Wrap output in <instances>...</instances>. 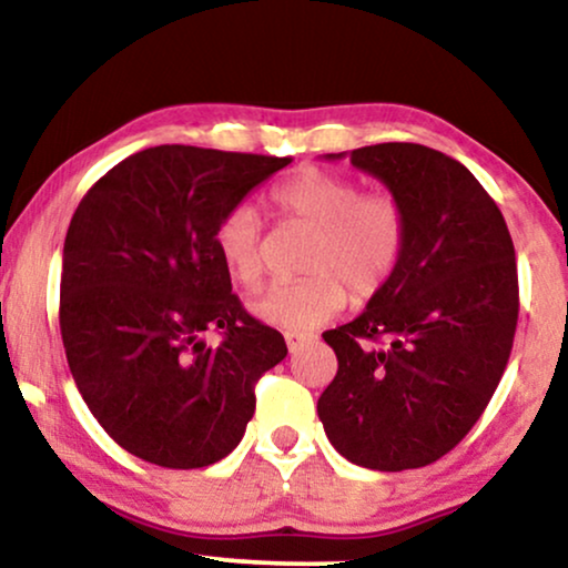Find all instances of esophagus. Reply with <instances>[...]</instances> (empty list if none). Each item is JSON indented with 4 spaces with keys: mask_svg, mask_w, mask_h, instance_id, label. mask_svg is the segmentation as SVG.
<instances>
[{
    "mask_svg": "<svg viewBox=\"0 0 568 568\" xmlns=\"http://www.w3.org/2000/svg\"><path fill=\"white\" fill-rule=\"evenodd\" d=\"M284 341H286V346H290V352H297L302 344L313 341V336H310V333H300V331H286Z\"/></svg>",
    "mask_w": 568,
    "mask_h": 568,
    "instance_id": "1",
    "label": "esophagus"
}]
</instances>
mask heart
<instances>
[{"label": "heart", "instance_id": "obj_1", "mask_svg": "<svg viewBox=\"0 0 568 568\" xmlns=\"http://www.w3.org/2000/svg\"><path fill=\"white\" fill-rule=\"evenodd\" d=\"M271 201L284 216L313 230L305 255V268L313 274L271 284L253 297L251 310L261 321L292 331L315 328L344 310L346 290L356 300H369L398 268L408 220L393 193H362L352 178L310 165L276 183ZM214 243L237 284L261 282V220L253 206H232L216 224Z\"/></svg>", "mask_w": 568, "mask_h": 568}]
</instances>
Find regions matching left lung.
<instances>
[{
    "label": "left lung",
    "mask_w": 568,
    "mask_h": 568,
    "mask_svg": "<svg viewBox=\"0 0 568 568\" xmlns=\"http://www.w3.org/2000/svg\"><path fill=\"white\" fill-rule=\"evenodd\" d=\"M348 160L400 201L408 237L367 310L323 333L338 372L317 416L362 468H424L473 429L507 369L519 315L515 245L496 201L447 154L387 142Z\"/></svg>",
    "instance_id": "obj_1"
}]
</instances>
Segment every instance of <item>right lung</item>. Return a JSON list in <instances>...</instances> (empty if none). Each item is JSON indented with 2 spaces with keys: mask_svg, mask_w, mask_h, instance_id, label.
<instances>
[{
  "mask_svg": "<svg viewBox=\"0 0 568 568\" xmlns=\"http://www.w3.org/2000/svg\"><path fill=\"white\" fill-rule=\"evenodd\" d=\"M290 158L160 144L108 170L64 240L59 325L98 424L162 468H206L243 439L284 336L245 313L216 224ZM220 327L209 347L203 331Z\"/></svg>",
  "mask_w": 568,
  "mask_h": 568,
  "instance_id": "right-lung-1",
  "label": "right lung"
}]
</instances>
